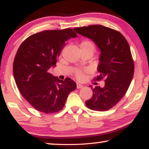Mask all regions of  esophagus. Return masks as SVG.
<instances>
[{"instance_id": "obj_1", "label": "esophagus", "mask_w": 149, "mask_h": 149, "mask_svg": "<svg viewBox=\"0 0 149 149\" xmlns=\"http://www.w3.org/2000/svg\"><path fill=\"white\" fill-rule=\"evenodd\" d=\"M83 87V85H82V84H79V83H77V88H82Z\"/></svg>"}]
</instances>
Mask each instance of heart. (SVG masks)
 Returning <instances> with one entry per match:
<instances>
[{
  "label": "heart",
  "mask_w": 149,
  "mask_h": 149,
  "mask_svg": "<svg viewBox=\"0 0 149 149\" xmlns=\"http://www.w3.org/2000/svg\"><path fill=\"white\" fill-rule=\"evenodd\" d=\"M83 48H90L94 52V45L91 41H82L81 43V45H80V49H83ZM76 75L78 78H81L82 77V73L81 71H77L76 73Z\"/></svg>",
  "instance_id": "heart-1"
}]
</instances>
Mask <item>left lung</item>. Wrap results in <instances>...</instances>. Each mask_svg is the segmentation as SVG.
<instances>
[{"instance_id": "obj_1", "label": "left lung", "mask_w": 149, "mask_h": 149, "mask_svg": "<svg viewBox=\"0 0 149 149\" xmlns=\"http://www.w3.org/2000/svg\"><path fill=\"white\" fill-rule=\"evenodd\" d=\"M73 30L91 39L100 51L96 79H104L105 86H91L93 96L85 102L86 106L92 110H108L124 96L133 79L134 63L129 43L120 32L102 25Z\"/></svg>"}]
</instances>
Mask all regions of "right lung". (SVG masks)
Returning a JSON list of instances; mask_svg holds the SVG:
<instances>
[{
    "label": "right lung",
    "mask_w": 149,
    "mask_h": 149,
    "mask_svg": "<svg viewBox=\"0 0 149 149\" xmlns=\"http://www.w3.org/2000/svg\"><path fill=\"white\" fill-rule=\"evenodd\" d=\"M72 29L45 30L28 37L19 46L14 58L13 74L19 92L31 106L41 112L52 113L61 110L67 96L77 84L70 78L61 80L49 73L71 38Z\"/></svg>",
    "instance_id": "right-lung-1"
}]
</instances>
